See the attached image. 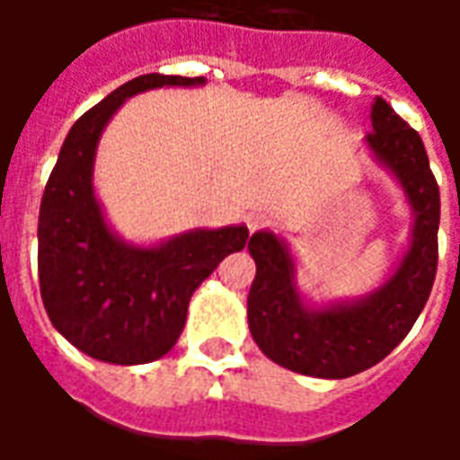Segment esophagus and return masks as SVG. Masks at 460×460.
I'll use <instances>...</instances> for the list:
<instances>
[{"instance_id": "esophagus-1", "label": "esophagus", "mask_w": 460, "mask_h": 460, "mask_svg": "<svg viewBox=\"0 0 460 460\" xmlns=\"http://www.w3.org/2000/svg\"><path fill=\"white\" fill-rule=\"evenodd\" d=\"M269 224H270V217L269 214H263V211H253V214H249V217H246V226H249L251 234L266 229Z\"/></svg>"}]
</instances>
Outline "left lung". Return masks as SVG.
I'll return each instance as SVG.
<instances>
[{"mask_svg": "<svg viewBox=\"0 0 460 460\" xmlns=\"http://www.w3.org/2000/svg\"><path fill=\"white\" fill-rule=\"evenodd\" d=\"M367 142L394 172L416 211L411 246L375 296L313 313L293 283L288 251L269 231L253 234L256 279L249 290V328L263 355L298 375L345 379L382 362L414 328L434 288L438 266L441 197L424 142L385 98L372 105Z\"/></svg>", "mask_w": 460, "mask_h": 460, "instance_id": "obj_1", "label": "left lung"}]
</instances>
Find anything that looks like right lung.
I'll return each instance as SVG.
<instances>
[{"instance_id":"1","label":"right lung","mask_w":460,"mask_h":460,"mask_svg":"<svg viewBox=\"0 0 460 460\" xmlns=\"http://www.w3.org/2000/svg\"><path fill=\"white\" fill-rule=\"evenodd\" d=\"M204 78H132L74 122L46 181L39 211V288L54 328L93 359L145 365L180 340L194 290L249 239L246 226L191 231L155 249L125 246L108 231L93 197V155L125 98Z\"/></svg>"}]
</instances>
